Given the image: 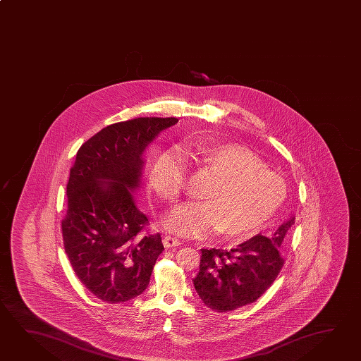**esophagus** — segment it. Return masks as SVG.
Listing matches in <instances>:
<instances>
[{"label": "esophagus", "instance_id": "obj_1", "mask_svg": "<svg viewBox=\"0 0 361 361\" xmlns=\"http://www.w3.org/2000/svg\"><path fill=\"white\" fill-rule=\"evenodd\" d=\"M163 243L165 248L178 247L180 245V240L174 238V237L166 235V237H164Z\"/></svg>", "mask_w": 361, "mask_h": 361}]
</instances>
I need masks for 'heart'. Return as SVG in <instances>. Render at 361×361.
<instances>
[{
    "instance_id": "1",
    "label": "heart",
    "mask_w": 361,
    "mask_h": 361,
    "mask_svg": "<svg viewBox=\"0 0 361 361\" xmlns=\"http://www.w3.org/2000/svg\"><path fill=\"white\" fill-rule=\"evenodd\" d=\"M187 149L216 179L204 193L206 201L171 210L164 220L171 233L206 237L223 232L226 238L243 240L257 233L282 205L287 185L252 151L237 143H188ZM149 182L163 201L177 200L187 183L183 152L171 149L157 156Z\"/></svg>"
}]
</instances>
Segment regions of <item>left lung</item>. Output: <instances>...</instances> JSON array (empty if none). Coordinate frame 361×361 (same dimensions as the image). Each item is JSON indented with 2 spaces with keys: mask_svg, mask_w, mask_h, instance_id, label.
Wrapping results in <instances>:
<instances>
[{
  "mask_svg": "<svg viewBox=\"0 0 361 361\" xmlns=\"http://www.w3.org/2000/svg\"><path fill=\"white\" fill-rule=\"evenodd\" d=\"M295 218L269 237L257 234L232 250L202 248L193 286L212 310L226 312L252 304L276 281L283 268L281 248Z\"/></svg>",
  "mask_w": 361,
  "mask_h": 361,
  "instance_id": "obj_1",
  "label": "left lung"
}]
</instances>
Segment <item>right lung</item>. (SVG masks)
Listing matches in <instances>:
<instances>
[{
  "instance_id": "obj_1",
  "label": "right lung",
  "mask_w": 361,
  "mask_h": 361,
  "mask_svg": "<svg viewBox=\"0 0 361 361\" xmlns=\"http://www.w3.org/2000/svg\"><path fill=\"white\" fill-rule=\"evenodd\" d=\"M177 118H137L101 129L82 145L66 185L61 221L65 252L75 276L94 296L126 302L147 288L160 234H142L147 216L135 205L145 151Z\"/></svg>"
}]
</instances>
